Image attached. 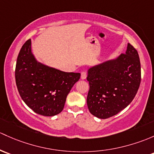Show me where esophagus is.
Here are the masks:
<instances>
[{"label": "esophagus", "mask_w": 154, "mask_h": 154, "mask_svg": "<svg viewBox=\"0 0 154 154\" xmlns=\"http://www.w3.org/2000/svg\"><path fill=\"white\" fill-rule=\"evenodd\" d=\"M87 77V73L85 71H83V72H82L81 73V79H82V80H85V78H86Z\"/></svg>", "instance_id": "esophagus-1"}]
</instances>
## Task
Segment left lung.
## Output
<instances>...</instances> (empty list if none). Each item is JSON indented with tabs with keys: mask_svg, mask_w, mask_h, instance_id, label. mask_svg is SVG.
I'll return each instance as SVG.
<instances>
[{
	"mask_svg": "<svg viewBox=\"0 0 154 154\" xmlns=\"http://www.w3.org/2000/svg\"><path fill=\"white\" fill-rule=\"evenodd\" d=\"M87 105L92 115L107 119L126 108L141 82V66L136 48L128 43L125 54L88 70Z\"/></svg>",
	"mask_w": 154,
	"mask_h": 154,
	"instance_id": "obj_1",
	"label": "left lung"
}]
</instances>
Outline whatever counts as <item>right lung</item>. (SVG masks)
Segmentation results:
<instances>
[{"mask_svg": "<svg viewBox=\"0 0 154 154\" xmlns=\"http://www.w3.org/2000/svg\"><path fill=\"white\" fill-rule=\"evenodd\" d=\"M80 77V73L61 72L37 62L31 51L30 39L20 48L15 67L16 85L24 103L40 115L60 114Z\"/></svg>", "mask_w": 154, "mask_h": 154, "instance_id": "right-lung-1", "label": "right lung"}]
</instances>
